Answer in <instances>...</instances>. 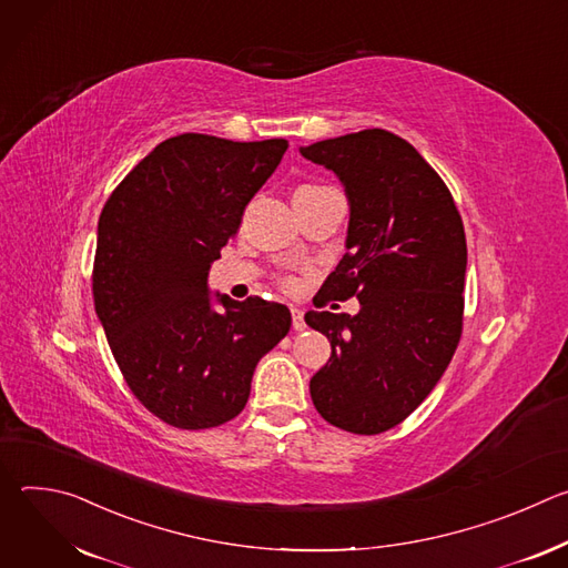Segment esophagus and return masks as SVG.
<instances>
[{"label": "esophagus", "mask_w": 568, "mask_h": 568, "mask_svg": "<svg viewBox=\"0 0 568 568\" xmlns=\"http://www.w3.org/2000/svg\"><path fill=\"white\" fill-rule=\"evenodd\" d=\"M292 328H294L296 333L305 331V321H303V312H301L298 307H292Z\"/></svg>", "instance_id": "34e87169"}]
</instances>
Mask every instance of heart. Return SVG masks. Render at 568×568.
<instances>
[{
	"instance_id": "heart-1",
	"label": "heart",
	"mask_w": 568,
	"mask_h": 568,
	"mask_svg": "<svg viewBox=\"0 0 568 568\" xmlns=\"http://www.w3.org/2000/svg\"><path fill=\"white\" fill-rule=\"evenodd\" d=\"M318 189H321V186H301V189H298V191H296V193H294V195H303V193H312V191H318ZM285 287H290V290H292V287H294V281H292V278H285Z\"/></svg>"
}]
</instances>
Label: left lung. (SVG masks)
Returning a JSON list of instances; mask_svg holds the SVG:
<instances>
[{
    "instance_id": "1",
    "label": "left lung",
    "mask_w": 568,
    "mask_h": 568,
    "mask_svg": "<svg viewBox=\"0 0 568 568\" xmlns=\"http://www.w3.org/2000/svg\"><path fill=\"white\" fill-rule=\"evenodd\" d=\"M301 154L333 171L351 204L348 252L321 292L359 298L355 316L305 314L333 346L328 364L310 379V395L331 425L382 434L418 409L458 346L463 220L440 175L393 132L362 130L316 141Z\"/></svg>"
}]
</instances>
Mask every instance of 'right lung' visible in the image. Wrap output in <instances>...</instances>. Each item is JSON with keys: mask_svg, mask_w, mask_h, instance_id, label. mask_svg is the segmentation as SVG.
Returning <instances> with one entry per match:
<instances>
[{"mask_svg": "<svg viewBox=\"0 0 568 568\" xmlns=\"http://www.w3.org/2000/svg\"><path fill=\"white\" fill-rule=\"evenodd\" d=\"M285 150V139L178 134L143 156L101 211L97 314L130 390L178 429L235 418L256 364L290 333L285 305L217 294V312L206 285Z\"/></svg>", "mask_w": 568, "mask_h": 568, "instance_id": "right-lung-1", "label": "right lung"}]
</instances>
